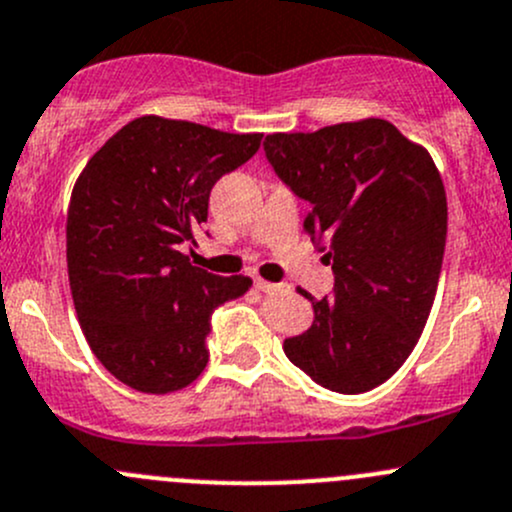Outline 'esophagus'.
Listing matches in <instances>:
<instances>
[{
    "label": "esophagus",
    "instance_id": "1",
    "mask_svg": "<svg viewBox=\"0 0 512 512\" xmlns=\"http://www.w3.org/2000/svg\"><path fill=\"white\" fill-rule=\"evenodd\" d=\"M255 287L262 289V292H270V294L289 292V289H292L289 285H285V282H280V285H272V282H265L262 277H255Z\"/></svg>",
    "mask_w": 512,
    "mask_h": 512
}]
</instances>
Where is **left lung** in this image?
Returning <instances> with one entry per match:
<instances>
[{
  "label": "left lung",
  "instance_id": "left-lung-1",
  "mask_svg": "<svg viewBox=\"0 0 512 512\" xmlns=\"http://www.w3.org/2000/svg\"><path fill=\"white\" fill-rule=\"evenodd\" d=\"M265 156L307 200L304 232L332 262L334 292L285 354L319 386L364 394L414 352L446 250V188L426 148L381 118L272 133Z\"/></svg>",
  "mask_w": 512,
  "mask_h": 512
}]
</instances>
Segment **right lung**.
Wrapping results in <instances>:
<instances>
[{
    "label": "right lung",
    "mask_w": 512,
    "mask_h": 512,
    "mask_svg": "<svg viewBox=\"0 0 512 512\" xmlns=\"http://www.w3.org/2000/svg\"><path fill=\"white\" fill-rule=\"evenodd\" d=\"M262 133L141 116L86 163L66 218V265L96 359L131 389L170 394L208 366L210 317L250 277H220L180 252L208 220L213 185L257 153Z\"/></svg>",
    "instance_id": "obj_1"
}]
</instances>
